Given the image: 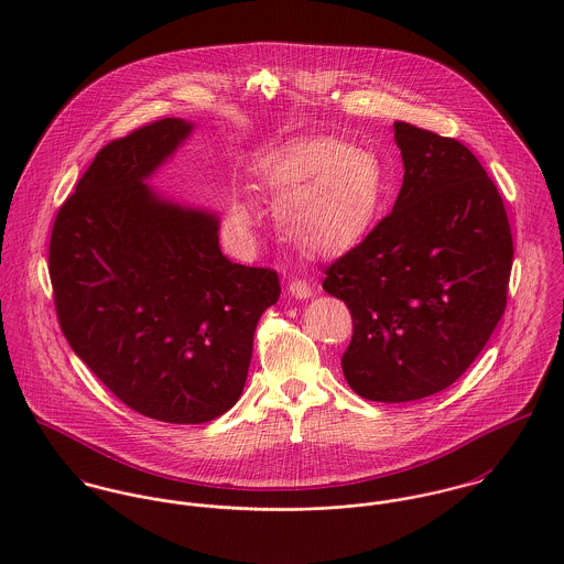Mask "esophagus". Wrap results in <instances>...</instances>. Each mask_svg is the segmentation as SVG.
<instances>
[{
  "label": "esophagus",
  "instance_id": "34e87169",
  "mask_svg": "<svg viewBox=\"0 0 564 564\" xmlns=\"http://www.w3.org/2000/svg\"><path fill=\"white\" fill-rule=\"evenodd\" d=\"M289 293L297 300H306L313 295V286L308 280H302V278H291L289 280Z\"/></svg>",
  "mask_w": 564,
  "mask_h": 564
}]
</instances>
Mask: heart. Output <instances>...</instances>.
I'll return each mask as SVG.
<instances>
[{
	"instance_id": "1",
	"label": "heart",
	"mask_w": 564,
	"mask_h": 564,
	"mask_svg": "<svg viewBox=\"0 0 564 564\" xmlns=\"http://www.w3.org/2000/svg\"><path fill=\"white\" fill-rule=\"evenodd\" d=\"M262 184L280 204L284 232L308 251H327L356 239L387 197L384 166L376 154L322 137L291 143L260 169ZM228 226L237 241H253L256 206L235 197Z\"/></svg>"
}]
</instances>
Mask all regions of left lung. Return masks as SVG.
<instances>
[{"label": "left lung", "instance_id": "8db88e82", "mask_svg": "<svg viewBox=\"0 0 564 564\" xmlns=\"http://www.w3.org/2000/svg\"><path fill=\"white\" fill-rule=\"evenodd\" d=\"M393 130V210L323 269V291L354 323L343 376L384 403L434 395L469 369L506 311L514 253L503 199L471 150L405 121Z\"/></svg>", "mask_w": 564, "mask_h": 564}]
</instances>
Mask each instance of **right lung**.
<instances>
[{"mask_svg":"<svg viewBox=\"0 0 564 564\" xmlns=\"http://www.w3.org/2000/svg\"><path fill=\"white\" fill-rule=\"evenodd\" d=\"M191 132L159 119L104 145L63 202L50 278L63 334L132 410L204 423L241 398L278 271L230 262L215 215L159 199L143 180Z\"/></svg>","mask_w":564,"mask_h":564,"instance_id":"add662e5","label":"right lung"}]
</instances>
